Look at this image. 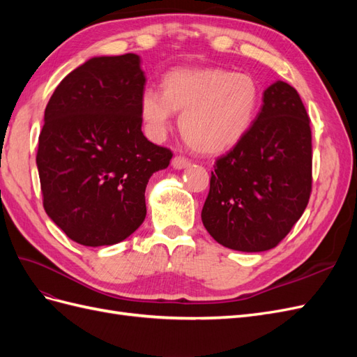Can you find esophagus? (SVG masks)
Instances as JSON below:
<instances>
[{"instance_id":"34e87169","label":"esophagus","mask_w":357,"mask_h":357,"mask_svg":"<svg viewBox=\"0 0 357 357\" xmlns=\"http://www.w3.org/2000/svg\"><path fill=\"white\" fill-rule=\"evenodd\" d=\"M189 165H190V160L181 155H177V156H174V159H172V167H174L176 169L188 168Z\"/></svg>"}]
</instances>
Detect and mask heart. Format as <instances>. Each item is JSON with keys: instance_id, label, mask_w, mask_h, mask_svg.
<instances>
[{"instance_id": "b5f03b06", "label": "heart", "mask_w": 357, "mask_h": 357, "mask_svg": "<svg viewBox=\"0 0 357 357\" xmlns=\"http://www.w3.org/2000/svg\"><path fill=\"white\" fill-rule=\"evenodd\" d=\"M259 86L252 75L223 68H177L162 79V92L146 88L139 117L149 135L164 137L174 113L185 142L199 153L229 150L252 128Z\"/></svg>"}]
</instances>
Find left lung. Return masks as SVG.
<instances>
[{"label": "left lung", "instance_id": "obj_1", "mask_svg": "<svg viewBox=\"0 0 357 357\" xmlns=\"http://www.w3.org/2000/svg\"><path fill=\"white\" fill-rule=\"evenodd\" d=\"M238 144L211 171L205 229L238 252L278 245L305 211L312 185L310 117L295 88L275 82Z\"/></svg>", "mask_w": 357, "mask_h": 357}]
</instances>
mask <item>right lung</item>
Listing matches in <instances>:
<instances>
[{"label":"right lung","mask_w":357,"mask_h":357,"mask_svg":"<svg viewBox=\"0 0 357 357\" xmlns=\"http://www.w3.org/2000/svg\"><path fill=\"white\" fill-rule=\"evenodd\" d=\"M146 77L134 53L92 58L50 96L38 137L43 207L82 245L121 243L146 218L150 176L172 152L142 132Z\"/></svg>","instance_id":"obj_1"}]
</instances>
